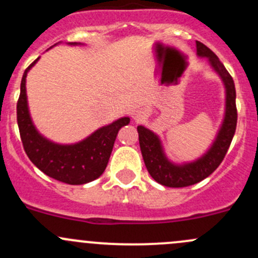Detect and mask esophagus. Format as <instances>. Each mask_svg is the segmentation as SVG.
<instances>
[{"mask_svg": "<svg viewBox=\"0 0 258 258\" xmlns=\"http://www.w3.org/2000/svg\"><path fill=\"white\" fill-rule=\"evenodd\" d=\"M134 117H135V119H137V117H139V116H137V114H135Z\"/></svg>", "mask_w": 258, "mask_h": 258, "instance_id": "1", "label": "esophagus"}]
</instances>
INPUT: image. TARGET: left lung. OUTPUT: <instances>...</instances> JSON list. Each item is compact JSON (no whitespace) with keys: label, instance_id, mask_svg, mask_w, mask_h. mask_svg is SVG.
I'll list each match as a JSON object with an SVG mask.
<instances>
[{"label":"left lung","instance_id":"1","mask_svg":"<svg viewBox=\"0 0 258 258\" xmlns=\"http://www.w3.org/2000/svg\"><path fill=\"white\" fill-rule=\"evenodd\" d=\"M197 54L209 59L211 67L217 72L226 88V111L220 131L210 150L202 157L194 162L177 165L166 157L160 137L145 126L137 127L139 141L141 147L146 168L158 183L166 187H187L197 183L220 166L232 142L237 124V108H236V90L232 77L225 69L222 62L204 43L196 41Z\"/></svg>","mask_w":258,"mask_h":258}]
</instances>
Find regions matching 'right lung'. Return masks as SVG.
<instances>
[{
    "label": "right lung",
    "instance_id": "right-lung-1",
    "mask_svg": "<svg viewBox=\"0 0 258 258\" xmlns=\"http://www.w3.org/2000/svg\"><path fill=\"white\" fill-rule=\"evenodd\" d=\"M70 45H80L71 42ZM37 59L25 70L17 101V123L21 141L31 162L43 173L69 184H83L98 178L106 170L119 128L130 123L122 117L103 126L82 141L74 145H59L43 137L31 119L26 95V77Z\"/></svg>",
    "mask_w": 258,
    "mask_h": 258
}]
</instances>
